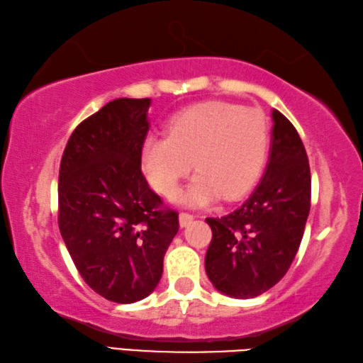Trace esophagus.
I'll use <instances>...</instances> for the list:
<instances>
[{"instance_id": "esophagus-1", "label": "esophagus", "mask_w": 363, "mask_h": 363, "mask_svg": "<svg viewBox=\"0 0 363 363\" xmlns=\"http://www.w3.org/2000/svg\"><path fill=\"white\" fill-rule=\"evenodd\" d=\"M194 219V214L192 213H181L179 214V224H181V227H186L190 220Z\"/></svg>"}]
</instances>
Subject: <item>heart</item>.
Instances as JSON below:
<instances>
[{
  "label": "heart",
  "mask_w": 363,
  "mask_h": 363,
  "mask_svg": "<svg viewBox=\"0 0 363 363\" xmlns=\"http://www.w3.org/2000/svg\"><path fill=\"white\" fill-rule=\"evenodd\" d=\"M269 143V120L259 108L208 101L176 113L169 134H149L140 162L150 186L164 196H174L194 160L199 173L182 200L205 206L220 195L233 200L247 194L266 163Z\"/></svg>",
  "instance_id": "obj_1"
}]
</instances>
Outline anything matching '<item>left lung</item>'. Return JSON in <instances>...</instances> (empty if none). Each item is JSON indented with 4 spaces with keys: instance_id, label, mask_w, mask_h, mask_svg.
<instances>
[{
    "instance_id": "obj_1",
    "label": "left lung",
    "mask_w": 363,
    "mask_h": 363,
    "mask_svg": "<svg viewBox=\"0 0 363 363\" xmlns=\"http://www.w3.org/2000/svg\"><path fill=\"white\" fill-rule=\"evenodd\" d=\"M269 163L255 192L235 210L206 218L213 238L205 256L208 279L232 298H255L290 269L311 210V168L298 131L272 110Z\"/></svg>"
}]
</instances>
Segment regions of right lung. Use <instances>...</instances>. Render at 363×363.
I'll list each match as a JSON object with an SVG mask.
<instances>
[{
	"instance_id": "right-lung-1",
	"label": "right lung",
	"mask_w": 363,
	"mask_h": 363,
	"mask_svg": "<svg viewBox=\"0 0 363 363\" xmlns=\"http://www.w3.org/2000/svg\"><path fill=\"white\" fill-rule=\"evenodd\" d=\"M150 99H115L79 123L59 169V229L79 275L120 304L155 290L179 230L140 171Z\"/></svg>"
}]
</instances>
